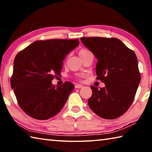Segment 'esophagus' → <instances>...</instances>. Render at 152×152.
Masks as SVG:
<instances>
[{"instance_id":"esophagus-1","label":"esophagus","mask_w":152,"mask_h":152,"mask_svg":"<svg viewBox=\"0 0 152 152\" xmlns=\"http://www.w3.org/2000/svg\"><path fill=\"white\" fill-rule=\"evenodd\" d=\"M82 87H83V86L81 85V84H76V85H75L76 88H81Z\"/></svg>"}]
</instances>
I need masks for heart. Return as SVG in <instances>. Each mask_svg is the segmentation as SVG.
<instances>
[{
	"instance_id": "1",
	"label": "heart",
	"mask_w": 152,
	"mask_h": 152,
	"mask_svg": "<svg viewBox=\"0 0 152 152\" xmlns=\"http://www.w3.org/2000/svg\"><path fill=\"white\" fill-rule=\"evenodd\" d=\"M86 51H88V50H86V49H82V50L79 51L78 53H79V55H80V54H82V53H84L86 52Z\"/></svg>"
}]
</instances>
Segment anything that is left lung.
I'll use <instances>...</instances> for the list:
<instances>
[{"label": "left lung", "mask_w": 152, "mask_h": 152, "mask_svg": "<svg viewBox=\"0 0 152 152\" xmlns=\"http://www.w3.org/2000/svg\"><path fill=\"white\" fill-rule=\"evenodd\" d=\"M80 40L97 58L96 78L105 84L99 89L91 86L90 108L105 119L119 117L133 103L140 82L137 56L117 38L84 37Z\"/></svg>", "instance_id": "8db88e82"}]
</instances>
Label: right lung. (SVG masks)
Here are the masks:
<instances>
[{"label":"right lung","instance_id":"right-lung-1","mask_svg":"<svg viewBox=\"0 0 152 152\" xmlns=\"http://www.w3.org/2000/svg\"><path fill=\"white\" fill-rule=\"evenodd\" d=\"M78 45V39L37 40L15 56L11 86L27 115L46 120L62 109L74 86L65 82L55 86L51 81L60 74L66 56Z\"/></svg>","mask_w":152,"mask_h":152}]
</instances>
